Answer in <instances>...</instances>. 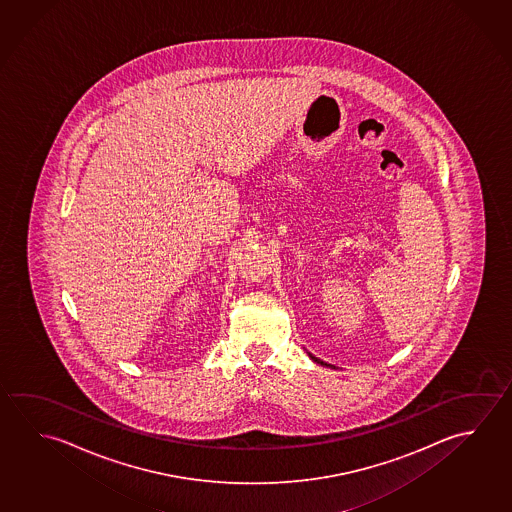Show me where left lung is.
Segmentation results:
<instances>
[{
	"label": "left lung",
	"mask_w": 512,
	"mask_h": 512,
	"mask_svg": "<svg viewBox=\"0 0 512 512\" xmlns=\"http://www.w3.org/2000/svg\"><path fill=\"white\" fill-rule=\"evenodd\" d=\"M311 356V354H309ZM311 359L313 361H316V363H320V365H325V367H332V365H327V363H323L322 359L314 358V356H311Z\"/></svg>",
	"instance_id": "left-lung-1"
}]
</instances>
